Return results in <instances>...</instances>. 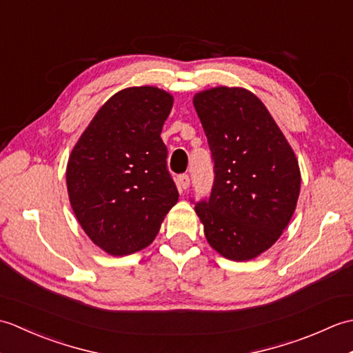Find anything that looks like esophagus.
<instances>
[{
    "mask_svg": "<svg viewBox=\"0 0 353 353\" xmlns=\"http://www.w3.org/2000/svg\"><path fill=\"white\" fill-rule=\"evenodd\" d=\"M177 186L181 191H185L190 188V176L188 174H181L177 179Z\"/></svg>",
    "mask_w": 353,
    "mask_h": 353,
    "instance_id": "34e87169",
    "label": "esophagus"
}]
</instances>
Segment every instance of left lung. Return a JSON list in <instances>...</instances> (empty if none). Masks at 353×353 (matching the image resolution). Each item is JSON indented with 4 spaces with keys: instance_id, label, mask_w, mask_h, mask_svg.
<instances>
[{
    "instance_id": "obj_1",
    "label": "left lung",
    "mask_w": 353,
    "mask_h": 353,
    "mask_svg": "<svg viewBox=\"0 0 353 353\" xmlns=\"http://www.w3.org/2000/svg\"><path fill=\"white\" fill-rule=\"evenodd\" d=\"M192 103L215 174L211 196L196 203L205 236L224 258H256L294 214L301 192L296 154L264 103L247 89H206Z\"/></svg>"
}]
</instances>
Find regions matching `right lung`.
<instances>
[{"label": "right lung", "instance_id": "obj_1", "mask_svg": "<svg viewBox=\"0 0 353 353\" xmlns=\"http://www.w3.org/2000/svg\"><path fill=\"white\" fill-rule=\"evenodd\" d=\"M172 95L134 86L112 95L66 165L70 203L91 241L114 256L153 243L179 192L161 138Z\"/></svg>", "mask_w": 353, "mask_h": 353}]
</instances>
